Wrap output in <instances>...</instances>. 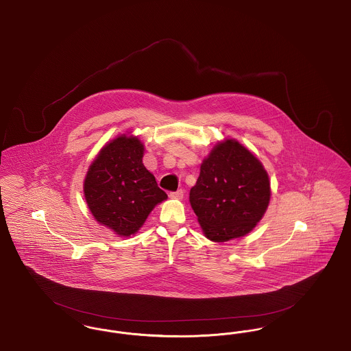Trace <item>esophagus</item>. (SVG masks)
Returning <instances> with one entry per match:
<instances>
[{"instance_id":"34e87169","label":"esophagus","mask_w":351,"mask_h":351,"mask_svg":"<svg viewBox=\"0 0 351 351\" xmlns=\"http://www.w3.org/2000/svg\"><path fill=\"white\" fill-rule=\"evenodd\" d=\"M183 189H178L176 192H171V193H169V197H171V199H183Z\"/></svg>"}]
</instances>
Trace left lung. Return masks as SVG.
I'll return each instance as SVG.
<instances>
[{
  "label": "left lung",
  "mask_w": 351,
  "mask_h": 351,
  "mask_svg": "<svg viewBox=\"0 0 351 351\" xmlns=\"http://www.w3.org/2000/svg\"><path fill=\"white\" fill-rule=\"evenodd\" d=\"M189 201L204 234L226 242L250 233L269 202V180L262 163L239 142L228 139L202 162Z\"/></svg>",
  "instance_id": "1"
}]
</instances>
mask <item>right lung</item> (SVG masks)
Listing matches in <instances>:
<instances>
[{"mask_svg": "<svg viewBox=\"0 0 351 351\" xmlns=\"http://www.w3.org/2000/svg\"><path fill=\"white\" fill-rule=\"evenodd\" d=\"M142 158L138 138L118 136L100 151L84 182L92 215L118 235L138 232L154 206L167 199Z\"/></svg>", "mask_w": 351, "mask_h": 351, "instance_id": "1", "label": "right lung"}]
</instances>
